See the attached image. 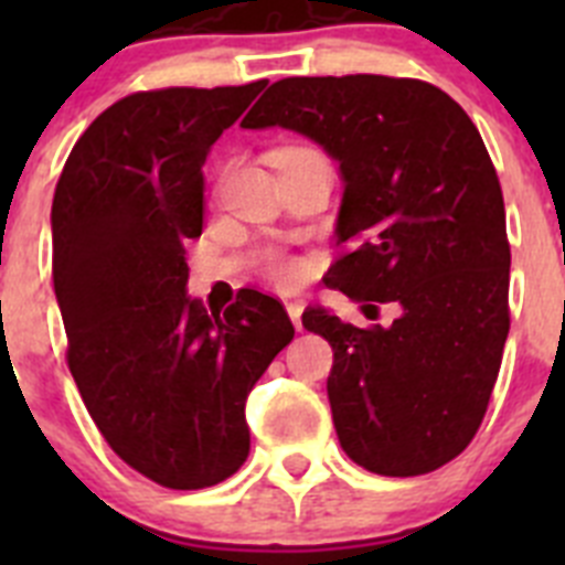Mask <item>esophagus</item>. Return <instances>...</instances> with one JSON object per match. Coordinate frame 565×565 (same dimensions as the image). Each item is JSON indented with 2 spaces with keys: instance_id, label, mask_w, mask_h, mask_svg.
<instances>
[{
  "instance_id": "esophagus-1",
  "label": "esophagus",
  "mask_w": 565,
  "mask_h": 565,
  "mask_svg": "<svg viewBox=\"0 0 565 565\" xmlns=\"http://www.w3.org/2000/svg\"><path fill=\"white\" fill-rule=\"evenodd\" d=\"M302 302H299V299H291V302H286V311H288V317H291V322H294V328H297V331H302Z\"/></svg>"
}]
</instances>
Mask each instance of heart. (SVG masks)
I'll return each mask as SVG.
<instances>
[{
    "label": "heart",
    "instance_id": "b5f03b06",
    "mask_svg": "<svg viewBox=\"0 0 565 565\" xmlns=\"http://www.w3.org/2000/svg\"><path fill=\"white\" fill-rule=\"evenodd\" d=\"M266 266H268V274H271L274 279H279V282H294V279H297L299 268L291 257H282V254H268Z\"/></svg>",
    "mask_w": 565,
    "mask_h": 565
}]
</instances>
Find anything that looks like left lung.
I'll list each match as a JSON object with an SVG mask.
<instances>
[{
  "label": "left lung",
  "instance_id": "8db88e82",
  "mask_svg": "<svg viewBox=\"0 0 565 565\" xmlns=\"http://www.w3.org/2000/svg\"><path fill=\"white\" fill-rule=\"evenodd\" d=\"M239 127L306 135L339 163V243L328 288L393 326L356 328L313 306L333 348V427L376 476L433 472L478 433L509 333L501 183L481 132L444 89L416 78H282ZM373 319V317H371Z\"/></svg>",
  "mask_w": 565,
  "mask_h": 565
}]
</instances>
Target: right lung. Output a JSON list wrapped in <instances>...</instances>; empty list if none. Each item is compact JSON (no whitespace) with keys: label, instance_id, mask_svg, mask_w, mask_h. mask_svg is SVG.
I'll return each mask as SVG.
<instances>
[{"label":"right lung","instance_id":"add662e5","mask_svg":"<svg viewBox=\"0 0 565 565\" xmlns=\"http://www.w3.org/2000/svg\"><path fill=\"white\" fill-rule=\"evenodd\" d=\"M266 82L115 102L53 194V286L67 364L115 456L169 489L226 481L248 458L246 398L294 339L286 308L243 288L223 313L186 294L203 163Z\"/></svg>","mask_w":565,"mask_h":565}]
</instances>
